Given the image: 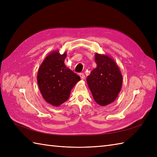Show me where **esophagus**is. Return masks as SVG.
<instances>
[{
    "mask_svg": "<svg viewBox=\"0 0 157 157\" xmlns=\"http://www.w3.org/2000/svg\"><path fill=\"white\" fill-rule=\"evenodd\" d=\"M79 76H80V78H81L82 79H85V75L83 73H80V74H79Z\"/></svg>",
    "mask_w": 157,
    "mask_h": 157,
    "instance_id": "34e87169",
    "label": "esophagus"
}]
</instances>
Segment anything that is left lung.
Returning <instances> with one entry per match:
<instances>
[{"label":"left lung","mask_w":157,"mask_h":157,"mask_svg":"<svg viewBox=\"0 0 157 157\" xmlns=\"http://www.w3.org/2000/svg\"><path fill=\"white\" fill-rule=\"evenodd\" d=\"M96 67L87 78L95 102L106 106L115 101L121 91L123 78L118 65L108 55L95 54Z\"/></svg>","instance_id":"8db88e82"}]
</instances>
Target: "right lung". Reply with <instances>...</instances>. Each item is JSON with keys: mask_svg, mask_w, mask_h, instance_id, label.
I'll use <instances>...</instances> for the list:
<instances>
[{"mask_svg": "<svg viewBox=\"0 0 157 157\" xmlns=\"http://www.w3.org/2000/svg\"><path fill=\"white\" fill-rule=\"evenodd\" d=\"M66 52L61 55L53 51L46 56L40 66L37 81L42 97L49 104L59 106L70 96L71 89L80 77L65 66Z\"/></svg>", "mask_w": 157, "mask_h": 157, "instance_id": "right-lung-1", "label": "right lung"}]
</instances>
